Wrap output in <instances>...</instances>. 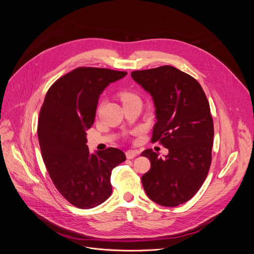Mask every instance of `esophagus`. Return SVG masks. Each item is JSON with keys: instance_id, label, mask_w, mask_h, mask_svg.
<instances>
[{"instance_id": "obj_1", "label": "esophagus", "mask_w": 254, "mask_h": 254, "mask_svg": "<svg viewBox=\"0 0 254 254\" xmlns=\"http://www.w3.org/2000/svg\"><path fill=\"white\" fill-rule=\"evenodd\" d=\"M136 155H137V153H136L135 151H131V150H130V151H127V152H126L127 159H128V160H131V159L135 158Z\"/></svg>"}]
</instances>
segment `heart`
I'll return each mask as SVG.
<instances>
[{
  "label": "heart",
  "instance_id": "1",
  "mask_svg": "<svg viewBox=\"0 0 254 254\" xmlns=\"http://www.w3.org/2000/svg\"><path fill=\"white\" fill-rule=\"evenodd\" d=\"M121 98H122L123 102L129 101V100H132V99H138L137 95H135V94L132 93V92H128V91L122 92V93H121Z\"/></svg>",
  "mask_w": 254,
  "mask_h": 254
}]
</instances>
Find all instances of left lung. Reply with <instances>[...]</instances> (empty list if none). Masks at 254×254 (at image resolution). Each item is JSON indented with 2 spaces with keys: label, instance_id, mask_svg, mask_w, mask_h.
Segmentation results:
<instances>
[{
  "label": "left lung",
  "instance_id": "1",
  "mask_svg": "<svg viewBox=\"0 0 254 254\" xmlns=\"http://www.w3.org/2000/svg\"><path fill=\"white\" fill-rule=\"evenodd\" d=\"M131 77L153 96L152 142L169 150L164 159L152 149L141 153L151 162L143 189L159 205L183 204L201 188L211 165L214 126L206 94L194 77L170 65L132 71Z\"/></svg>",
  "mask_w": 254,
  "mask_h": 254
}]
</instances>
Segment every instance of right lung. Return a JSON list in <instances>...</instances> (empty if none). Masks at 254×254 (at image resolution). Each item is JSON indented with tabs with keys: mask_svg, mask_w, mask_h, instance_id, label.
Listing matches in <instances>:
<instances>
[{
	"mask_svg": "<svg viewBox=\"0 0 254 254\" xmlns=\"http://www.w3.org/2000/svg\"><path fill=\"white\" fill-rule=\"evenodd\" d=\"M127 74L78 67L57 79L46 93L37 128L42 158L58 192L77 208L96 207L110 197L112 171L127 159L116 148L90 154L85 132L94 123L100 93Z\"/></svg>",
	"mask_w": 254,
	"mask_h": 254,
	"instance_id": "obj_1",
	"label": "right lung"
}]
</instances>
